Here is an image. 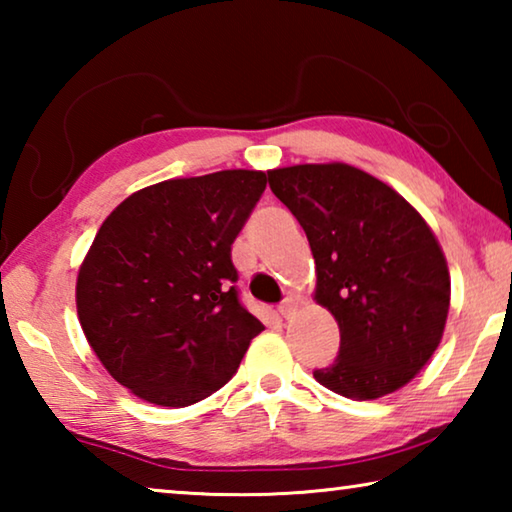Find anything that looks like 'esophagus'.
Wrapping results in <instances>:
<instances>
[{
	"mask_svg": "<svg viewBox=\"0 0 512 512\" xmlns=\"http://www.w3.org/2000/svg\"><path fill=\"white\" fill-rule=\"evenodd\" d=\"M293 311H296V300L293 298H284L282 300V305H280V314L284 316V318H289Z\"/></svg>",
	"mask_w": 512,
	"mask_h": 512,
	"instance_id": "esophagus-1",
	"label": "esophagus"
}]
</instances>
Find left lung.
Segmentation results:
<instances>
[{"label": "left lung", "instance_id": "obj_1", "mask_svg": "<svg viewBox=\"0 0 512 512\" xmlns=\"http://www.w3.org/2000/svg\"><path fill=\"white\" fill-rule=\"evenodd\" d=\"M316 262L314 300L341 329L339 357L314 370L350 400H377L427 366L449 311L436 235L393 187L343 162L268 171Z\"/></svg>", "mask_w": 512, "mask_h": 512}]
</instances>
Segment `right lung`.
Here are the masks:
<instances>
[{
  "mask_svg": "<svg viewBox=\"0 0 512 512\" xmlns=\"http://www.w3.org/2000/svg\"><path fill=\"white\" fill-rule=\"evenodd\" d=\"M266 180L248 169L164 180L101 223L76 311L103 368L140 400L173 409L205 400L264 329L241 307L230 250Z\"/></svg>",
  "mask_w": 512,
  "mask_h": 512,
  "instance_id": "obj_1",
  "label": "right lung"
}]
</instances>
